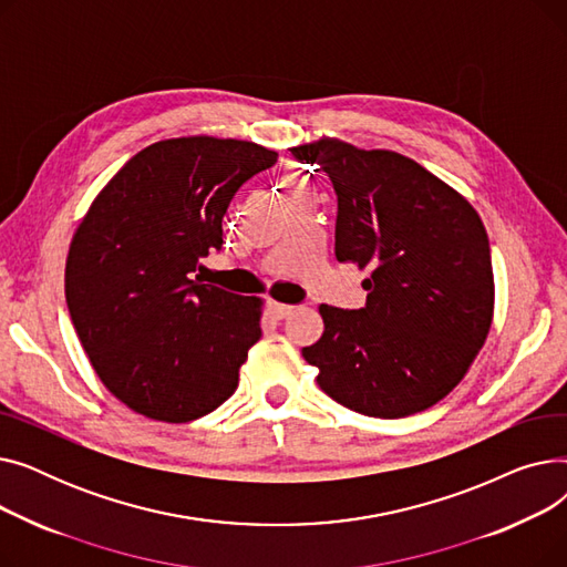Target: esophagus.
<instances>
[{
	"instance_id": "obj_1",
	"label": "esophagus",
	"mask_w": 567,
	"mask_h": 567,
	"mask_svg": "<svg viewBox=\"0 0 567 567\" xmlns=\"http://www.w3.org/2000/svg\"><path fill=\"white\" fill-rule=\"evenodd\" d=\"M268 312H271L276 319H285L293 312V306H287V303H278V301H271L268 303Z\"/></svg>"
}]
</instances>
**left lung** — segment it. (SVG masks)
<instances>
[{
	"label": "left lung",
	"instance_id": "1",
	"mask_svg": "<svg viewBox=\"0 0 567 567\" xmlns=\"http://www.w3.org/2000/svg\"><path fill=\"white\" fill-rule=\"evenodd\" d=\"M291 154L329 174L336 257L368 268L365 308L319 306L303 347L319 389L372 419L436 404L466 374L494 315L489 238L475 208L415 161L323 137Z\"/></svg>",
	"mask_w": 567,
	"mask_h": 567
}]
</instances>
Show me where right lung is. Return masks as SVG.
I'll return each instance as SVG.
<instances>
[{
	"instance_id": "add662e5",
	"label": "right lung",
	"mask_w": 567,
	"mask_h": 567,
	"mask_svg": "<svg viewBox=\"0 0 567 567\" xmlns=\"http://www.w3.org/2000/svg\"><path fill=\"white\" fill-rule=\"evenodd\" d=\"M276 161L246 140L156 142L110 178L75 229L71 321L105 389L135 413L190 423L236 391L261 338V299L193 274L223 248L236 190Z\"/></svg>"
}]
</instances>
